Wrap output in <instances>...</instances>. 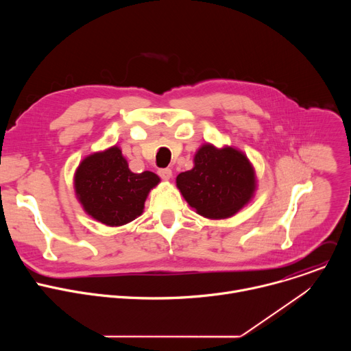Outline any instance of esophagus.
<instances>
[{"label":"esophagus","mask_w":351,"mask_h":351,"mask_svg":"<svg viewBox=\"0 0 351 351\" xmlns=\"http://www.w3.org/2000/svg\"><path fill=\"white\" fill-rule=\"evenodd\" d=\"M158 175H160L162 179L168 180V179L172 178V171H171L169 168H162V169H158Z\"/></svg>","instance_id":"34e87169"}]
</instances>
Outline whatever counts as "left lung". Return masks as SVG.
<instances>
[{"instance_id":"8db88e82","label":"left lung","mask_w":351,"mask_h":351,"mask_svg":"<svg viewBox=\"0 0 351 351\" xmlns=\"http://www.w3.org/2000/svg\"><path fill=\"white\" fill-rule=\"evenodd\" d=\"M176 186L197 214L225 219L252 199L256 173L239 149L204 144L194 156L193 169L178 175Z\"/></svg>"}]
</instances>
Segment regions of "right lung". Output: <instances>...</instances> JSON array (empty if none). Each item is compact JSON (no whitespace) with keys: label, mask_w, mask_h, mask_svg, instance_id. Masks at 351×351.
<instances>
[{"label":"right lung","mask_w":351,"mask_h":351,"mask_svg":"<svg viewBox=\"0 0 351 351\" xmlns=\"http://www.w3.org/2000/svg\"><path fill=\"white\" fill-rule=\"evenodd\" d=\"M160 178L144 171L133 173L121 148L86 157L75 173V191L83 210L98 222L122 226L141 215L145 198Z\"/></svg>","instance_id":"obj_1"}]
</instances>
